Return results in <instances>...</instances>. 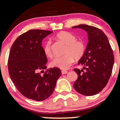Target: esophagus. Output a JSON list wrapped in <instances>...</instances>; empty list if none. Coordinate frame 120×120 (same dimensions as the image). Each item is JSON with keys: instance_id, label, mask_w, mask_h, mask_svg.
<instances>
[{"instance_id": "obj_1", "label": "esophagus", "mask_w": 120, "mask_h": 120, "mask_svg": "<svg viewBox=\"0 0 120 120\" xmlns=\"http://www.w3.org/2000/svg\"><path fill=\"white\" fill-rule=\"evenodd\" d=\"M67 73H68V71H65V70H62V71H61V73H62V74H67Z\"/></svg>"}]
</instances>
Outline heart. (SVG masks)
<instances>
[{
  "mask_svg": "<svg viewBox=\"0 0 120 120\" xmlns=\"http://www.w3.org/2000/svg\"><path fill=\"white\" fill-rule=\"evenodd\" d=\"M55 37L66 45L65 54L63 56L55 57L51 62L50 65L52 67L67 69L72 65L74 59L78 60L83 57L86 51V44L83 40L77 39L76 36L69 31H61L56 34ZM43 50L47 57H52L51 42L50 41H47L44 43Z\"/></svg>",
  "mask_w": 120,
  "mask_h": 120,
  "instance_id": "heart-1",
  "label": "heart"
}]
</instances>
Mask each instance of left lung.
Segmentation results:
<instances>
[{
	"label": "left lung",
	"mask_w": 120,
	"mask_h": 120,
	"mask_svg": "<svg viewBox=\"0 0 120 120\" xmlns=\"http://www.w3.org/2000/svg\"><path fill=\"white\" fill-rule=\"evenodd\" d=\"M72 27L86 30L89 38L85 54L78 63L83 68L74 69L78 78L73 87L83 95H94L105 87L111 77L114 64L113 50L108 38L100 29L82 24Z\"/></svg>",
	"instance_id": "obj_1"
}]
</instances>
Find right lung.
<instances>
[{
	"mask_svg": "<svg viewBox=\"0 0 120 120\" xmlns=\"http://www.w3.org/2000/svg\"><path fill=\"white\" fill-rule=\"evenodd\" d=\"M52 32L30 30L18 37L11 48L8 60L9 76L19 91L30 99L42 101L48 98L61 75L60 69L56 67L44 71L47 59L42 42Z\"/></svg>",
	"mask_w": 120,
	"mask_h": 120,
	"instance_id": "add662e5",
	"label": "right lung"
}]
</instances>
